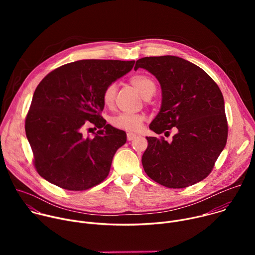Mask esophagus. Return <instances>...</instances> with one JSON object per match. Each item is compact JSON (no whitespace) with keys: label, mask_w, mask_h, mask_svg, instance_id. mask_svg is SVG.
I'll use <instances>...</instances> for the list:
<instances>
[{"label":"esophagus","mask_w":255,"mask_h":255,"mask_svg":"<svg viewBox=\"0 0 255 255\" xmlns=\"http://www.w3.org/2000/svg\"><path fill=\"white\" fill-rule=\"evenodd\" d=\"M136 137H137V135L134 134V133H127V139H128V141H132V140L135 139Z\"/></svg>","instance_id":"1"}]
</instances>
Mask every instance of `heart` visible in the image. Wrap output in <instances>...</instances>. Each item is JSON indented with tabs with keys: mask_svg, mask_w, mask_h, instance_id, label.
<instances>
[{
	"mask_svg": "<svg viewBox=\"0 0 255 255\" xmlns=\"http://www.w3.org/2000/svg\"><path fill=\"white\" fill-rule=\"evenodd\" d=\"M129 82L143 97H146L148 94L155 92L154 82L149 77L145 75H134L129 79ZM115 97L116 85L110 84L105 88L102 94V102L106 107H111L114 104ZM143 120V116L138 114L121 113L112 117L110 123L118 129L132 132L137 131L140 128Z\"/></svg>",
	"mask_w": 255,
	"mask_h": 255,
	"instance_id": "obj_1",
	"label": "heart"
}]
</instances>
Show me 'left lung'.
<instances>
[{
    "mask_svg": "<svg viewBox=\"0 0 255 255\" xmlns=\"http://www.w3.org/2000/svg\"><path fill=\"white\" fill-rule=\"evenodd\" d=\"M148 70L159 82L160 111L149 125L163 137H146L142 155L146 174L170 189H183L206 178L224 149L228 137L223 95L212 78L198 65L177 56H150L136 61L134 69Z\"/></svg>",
    "mask_w": 255,
    "mask_h": 255,
    "instance_id": "left-lung-1",
    "label": "left lung"
}]
</instances>
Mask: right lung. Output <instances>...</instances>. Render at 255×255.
Instances as JSON below:
<instances>
[{"instance_id": "1", "label": "right lung", "mask_w": 255, "mask_h": 255, "mask_svg": "<svg viewBox=\"0 0 255 255\" xmlns=\"http://www.w3.org/2000/svg\"><path fill=\"white\" fill-rule=\"evenodd\" d=\"M135 61L86 59L61 65L36 88L25 131L40 176L68 191H86L110 172L126 133L101 116L105 88L129 72ZM93 125L94 138L82 136ZM91 129V128H90Z\"/></svg>"}]
</instances>
